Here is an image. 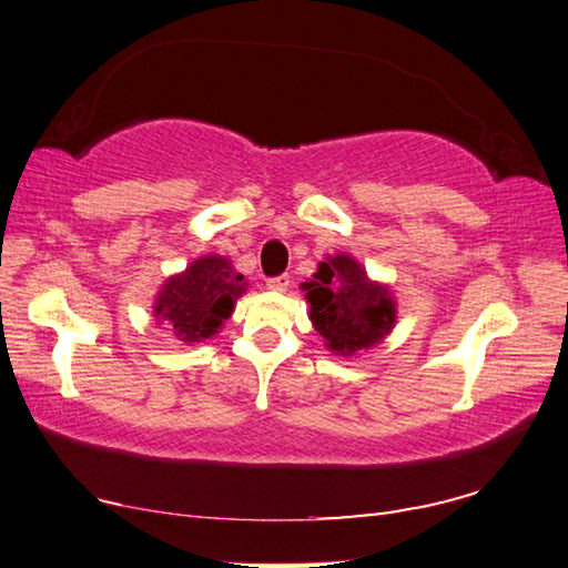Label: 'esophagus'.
Here are the masks:
<instances>
[{
    "mask_svg": "<svg viewBox=\"0 0 568 568\" xmlns=\"http://www.w3.org/2000/svg\"><path fill=\"white\" fill-rule=\"evenodd\" d=\"M287 285H291V277L287 275H277V277H268V281H265V287H268L271 293H285Z\"/></svg>",
    "mask_w": 568,
    "mask_h": 568,
    "instance_id": "34e87169",
    "label": "esophagus"
}]
</instances>
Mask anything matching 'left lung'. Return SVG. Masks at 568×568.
Returning a JSON list of instances; mask_svg holds the SVG:
<instances>
[{"mask_svg": "<svg viewBox=\"0 0 568 568\" xmlns=\"http://www.w3.org/2000/svg\"><path fill=\"white\" fill-rule=\"evenodd\" d=\"M310 303V322L336 356L368 352L388 336L397 322L390 285L371 281L352 253H334L317 265L310 283L300 285Z\"/></svg>", "mask_w": 568, "mask_h": 568, "instance_id": "8db88e82", "label": "left lung"}]
</instances>
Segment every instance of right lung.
I'll return each instance as SVG.
<instances>
[{"label":"right lung","instance_id":"right-lung-1","mask_svg":"<svg viewBox=\"0 0 568 568\" xmlns=\"http://www.w3.org/2000/svg\"><path fill=\"white\" fill-rule=\"evenodd\" d=\"M248 291L244 275L226 256H200L185 271L165 277L155 293L153 317L175 334L178 342L200 344L224 327L236 300Z\"/></svg>","mask_w":568,"mask_h":568}]
</instances>
